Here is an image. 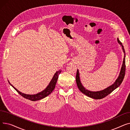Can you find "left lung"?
Segmentation results:
<instances>
[{
    "mask_svg": "<svg viewBox=\"0 0 130 130\" xmlns=\"http://www.w3.org/2000/svg\"><path fill=\"white\" fill-rule=\"evenodd\" d=\"M117 40L119 44L121 46L123 51L124 58H123V64L121 67L120 74L118 78L115 80L114 84H113L112 85L110 86L109 87H107L106 88H105V89L100 91L93 92V91H88L85 89V88L83 86L80 80L79 71H78V70H77L76 76V82L77 87L78 88V89L80 90V91L82 93L84 94L85 95H86V96L94 99H96V100L102 99L107 96L108 94H110L111 93H112L114 90H115L116 88H118L121 84L122 82H123V80L124 78L125 73V50L124 48L123 45H122V43L120 42L118 38Z\"/></svg>",
    "mask_w": 130,
    "mask_h": 130,
    "instance_id": "8db88e82",
    "label": "left lung"
}]
</instances>
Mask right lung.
Listing matches in <instances>:
<instances>
[{
	"label": "right lung",
	"mask_w": 130,
	"mask_h": 130,
	"mask_svg": "<svg viewBox=\"0 0 130 130\" xmlns=\"http://www.w3.org/2000/svg\"><path fill=\"white\" fill-rule=\"evenodd\" d=\"M61 71L59 70L57 72H56L55 73V74H54V76L53 77L51 81L50 82V83H49L48 85L47 86V87L45 88L44 90H43V91H42L41 92L37 93L36 94H34V95H29V94H26L24 93H22V92H19L18 90H17L16 88L13 87V86H12L10 83L8 81V82L9 83V84H10L11 86H12L13 87V88L20 95H22L23 97H24V98L29 100L30 101H38V100H40L41 99H43L44 98H45V97L47 96L48 95H49L54 90V89L55 87V85L57 83V79L58 77V76L59 74L61 73Z\"/></svg>",
	"instance_id": "obj_1"
}]
</instances>
